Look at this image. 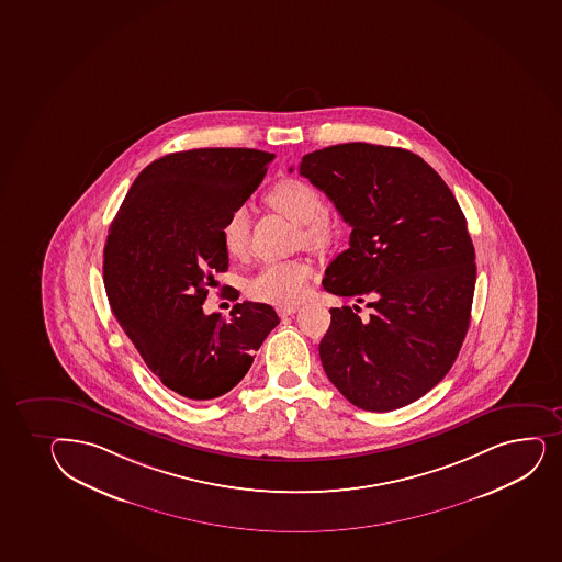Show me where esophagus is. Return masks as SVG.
<instances>
[{
  "mask_svg": "<svg viewBox=\"0 0 562 562\" xmlns=\"http://www.w3.org/2000/svg\"><path fill=\"white\" fill-rule=\"evenodd\" d=\"M277 312L280 317H288V315L296 314V312H299V306H280Z\"/></svg>",
  "mask_w": 562,
  "mask_h": 562,
  "instance_id": "34e87169",
  "label": "esophagus"
}]
</instances>
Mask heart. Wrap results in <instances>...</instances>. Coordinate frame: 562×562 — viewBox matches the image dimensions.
I'll return each mask as SVG.
<instances>
[{
	"label": "heart",
	"instance_id": "b5f03b06",
	"mask_svg": "<svg viewBox=\"0 0 562 562\" xmlns=\"http://www.w3.org/2000/svg\"><path fill=\"white\" fill-rule=\"evenodd\" d=\"M269 204L301 224L302 243L310 248L330 247L336 237V228L325 215V200L308 181L288 178L278 181L267 194ZM221 239L229 258L247 256L250 245V217L245 205H236L224 218ZM314 267L304 260L272 261L261 267L248 280V295L269 304H295L308 291Z\"/></svg>",
	"mask_w": 562,
	"mask_h": 562
}]
</instances>
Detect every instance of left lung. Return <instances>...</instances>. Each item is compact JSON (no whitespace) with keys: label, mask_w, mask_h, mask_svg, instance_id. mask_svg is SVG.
Instances as JSON below:
<instances>
[{"label":"left lung","mask_w":562,"mask_h":562,"mask_svg":"<svg viewBox=\"0 0 562 562\" xmlns=\"http://www.w3.org/2000/svg\"><path fill=\"white\" fill-rule=\"evenodd\" d=\"M299 172L352 228L323 288L373 310L368 321L358 306L330 310L326 376L362 411L411 405L446 376L470 326L477 267L464 213L440 175L403 148L328 146L302 157Z\"/></svg>","instance_id":"8db88e82"}]
</instances>
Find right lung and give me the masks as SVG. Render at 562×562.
<instances>
[{"label":"right lung","instance_id":"1","mask_svg":"<svg viewBox=\"0 0 562 562\" xmlns=\"http://www.w3.org/2000/svg\"><path fill=\"white\" fill-rule=\"evenodd\" d=\"M252 148H194L140 172L103 248V284L127 338L165 386L191 401L229 392L280 323L263 302L202 310L215 272L228 271L224 218L258 189L272 161Z\"/></svg>","mask_w":562,"mask_h":562}]
</instances>
